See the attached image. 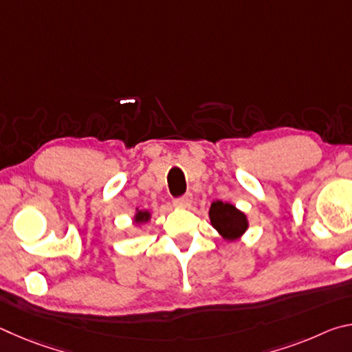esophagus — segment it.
<instances>
[{"label":"esophagus","mask_w":352,"mask_h":352,"mask_svg":"<svg viewBox=\"0 0 352 352\" xmlns=\"http://www.w3.org/2000/svg\"><path fill=\"white\" fill-rule=\"evenodd\" d=\"M190 204H192V194H189V192L184 194L180 199H175V201H174V205L177 208H189Z\"/></svg>","instance_id":"esophagus-1"}]
</instances>
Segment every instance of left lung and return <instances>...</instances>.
Listing matches in <instances>:
<instances>
[{"instance_id":"8db88e82","label":"left lung","mask_w":352,"mask_h":352,"mask_svg":"<svg viewBox=\"0 0 352 352\" xmlns=\"http://www.w3.org/2000/svg\"><path fill=\"white\" fill-rule=\"evenodd\" d=\"M211 225L217 230V233L226 241H234L245 233L248 228L247 216L237 210L234 205L214 201L210 208Z\"/></svg>"}]
</instances>
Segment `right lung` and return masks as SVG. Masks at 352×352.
Returning <instances> with one entry per match:
<instances>
[{"mask_svg":"<svg viewBox=\"0 0 352 352\" xmlns=\"http://www.w3.org/2000/svg\"><path fill=\"white\" fill-rule=\"evenodd\" d=\"M151 220V212L148 211H136L135 214V223H146Z\"/></svg>","mask_w":352,"mask_h":352,"instance_id":"obj_1","label":"right lung"}]
</instances>
